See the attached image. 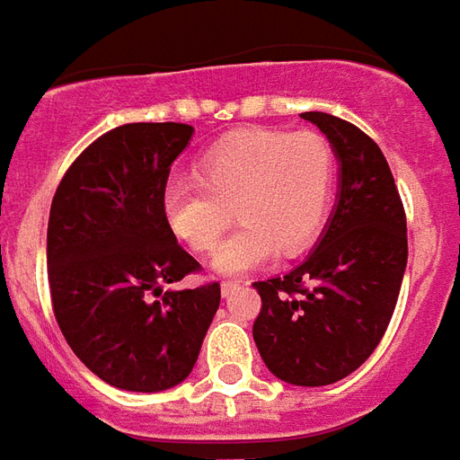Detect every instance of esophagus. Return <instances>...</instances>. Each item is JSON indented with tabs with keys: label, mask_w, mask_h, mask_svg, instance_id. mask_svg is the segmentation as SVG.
<instances>
[{
	"label": "esophagus",
	"mask_w": 460,
	"mask_h": 460,
	"mask_svg": "<svg viewBox=\"0 0 460 460\" xmlns=\"http://www.w3.org/2000/svg\"><path fill=\"white\" fill-rule=\"evenodd\" d=\"M237 287H240V281L227 279V281H223V284H220V291H223V296H230V294H233Z\"/></svg>",
	"instance_id": "obj_1"
}]
</instances>
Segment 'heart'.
<instances>
[{"instance_id": "heart-1", "label": "heart", "mask_w": 460, "mask_h": 460, "mask_svg": "<svg viewBox=\"0 0 460 460\" xmlns=\"http://www.w3.org/2000/svg\"><path fill=\"white\" fill-rule=\"evenodd\" d=\"M336 176V154L314 129H250L208 149L196 181L164 190V216L173 234L196 252H210L230 220L243 226L213 254V271L237 277L277 252L296 254L316 237Z\"/></svg>"}]
</instances>
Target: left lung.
<instances>
[{
    "mask_svg": "<svg viewBox=\"0 0 460 460\" xmlns=\"http://www.w3.org/2000/svg\"><path fill=\"white\" fill-rule=\"evenodd\" d=\"M301 117L333 146L336 206L299 267L254 281L262 311L252 336L271 375L321 387L358 370L390 326L407 270V217L387 159L367 134L326 112Z\"/></svg>",
    "mask_w": 460,
    "mask_h": 460,
    "instance_id": "obj_1",
    "label": "left lung"
}]
</instances>
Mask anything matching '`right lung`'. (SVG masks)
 <instances>
[{
  "label": "right lung",
  "mask_w": 460,
  "mask_h": 460,
  "mask_svg": "<svg viewBox=\"0 0 460 460\" xmlns=\"http://www.w3.org/2000/svg\"><path fill=\"white\" fill-rule=\"evenodd\" d=\"M190 124L134 122L90 144L66 171L49 216V287L63 336L112 387L161 392L193 370L220 284L164 291L200 264L164 216L171 164Z\"/></svg>",
  "instance_id": "right-lung-1"
}]
</instances>
